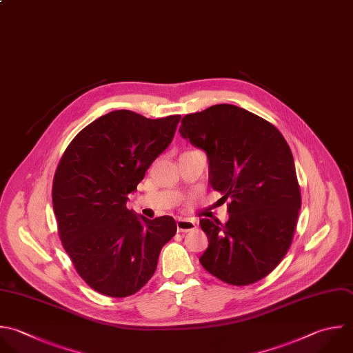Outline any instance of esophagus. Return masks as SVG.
<instances>
[{
  "label": "esophagus",
  "instance_id": "1",
  "mask_svg": "<svg viewBox=\"0 0 353 353\" xmlns=\"http://www.w3.org/2000/svg\"><path fill=\"white\" fill-rule=\"evenodd\" d=\"M196 228V222L190 221V219H178L176 221V229L178 232H189L193 230Z\"/></svg>",
  "mask_w": 353,
  "mask_h": 353
}]
</instances>
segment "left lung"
Masks as SVG:
<instances>
[{
	"label": "left lung",
	"instance_id": "obj_1",
	"mask_svg": "<svg viewBox=\"0 0 353 353\" xmlns=\"http://www.w3.org/2000/svg\"><path fill=\"white\" fill-rule=\"evenodd\" d=\"M179 132L210 160V183L222 193L229 219L203 218L208 248L203 268L233 285L268 276L287 254L301 208L291 149L262 117L234 105L186 114Z\"/></svg>",
	"mask_w": 353,
	"mask_h": 353
}]
</instances>
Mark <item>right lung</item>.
<instances>
[{
  "instance_id": "obj_1",
  "label": "right lung",
  "mask_w": 353,
  "mask_h": 353,
  "mask_svg": "<svg viewBox=\"0 0 353 353\" xmlns=\"http://www.w3.org/2000/svg\"><path fill=\"white\" fill-rule=\"evenodd\" d=\"M179 120L110 112L81 130L58 164L52 204L59 239L80 277L103 295L139 291L176 233L172 216H138L127 200L171 143Z\"/></svg>"
}]
</instances>
